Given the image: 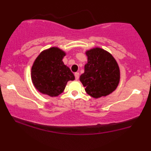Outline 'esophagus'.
I'll return each mask as SVG.
<instances>
[{
  "label": "esophagus",
  "instance_id": "1",
  "mask_svg": "<svg viewBox=\"0 0 151 151\" xmlns=\"http://www.w3.org/2000/svg\"><path fill=\"white\" fill-rule=\"evenodd\" d=\"M74 76H75L76 80H78V79H79V72H76V73H74Z\"/></svg>",
  "mask_w": 151,
  "mask_h": 151
}]
</instances>
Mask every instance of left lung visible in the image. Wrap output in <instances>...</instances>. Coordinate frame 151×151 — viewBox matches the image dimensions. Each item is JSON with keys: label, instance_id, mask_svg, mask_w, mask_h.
<instances>
[{"label": "left lung", "instance_id": "8db88e82", "mask_svg": "<svg viewBox=\"0 0 151 151\" xmlns=\"http://www.w3.org/2000/svg\"><path fill=\"white\" fill-rule=\"evenodd\" d=\"M87 63L79 80L86 92L93 98L110 94L116 89L120 80V70L114 57L99 47L86 52Z\"/></svg>", "mask_w": 151, "mask_h": 151}]
</instances>
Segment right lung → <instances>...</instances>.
Wrapping results in <instances>:
<instances>
[{
	"label": "right lung",
	"instance_id": "1",
	"mask_svg": "<svg viewBox=\"0 0 151 151\" xmlns=\"http://www.w3.org/2000/svg\"><path fill=\"white\" fill-rule=\"evenodd\" d=\"M65 52L58 47L44 50L35 60L31 69V78L35 87L40 93L57 96L63 92L68 81L75 79L62 59Z\"/></svg>",
	"mask_w": 151,
	"mask_h": 151
}]
</instances>
